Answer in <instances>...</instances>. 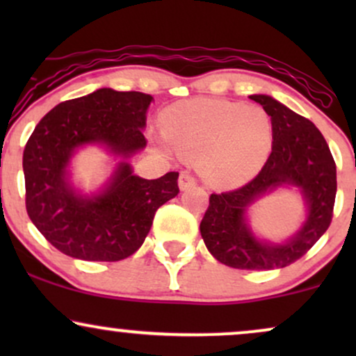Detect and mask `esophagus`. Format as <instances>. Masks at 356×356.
Here are the masks:
<instances>
[{
	"mask_svg": "<svg viewBox=\"0 0 356 356\" xmlns=\"http://www.w3.org/2000/svg\"><path fill=\"white\" fill-rule=\"evenodd\" d=\"M195 182H197V181H195V177L189 172V170H182L181 175H179V187H181L182 191H186V189H189V187L195 186Z\"/></svg>",
	"mask_w": 356,
	"mask_h": 356,
	"instance_id": "obj_1",
	"label": "esophagus"
}]
</instances>
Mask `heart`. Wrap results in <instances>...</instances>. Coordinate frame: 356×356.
I'll use <instances>...</instances> for the list:
<instances>
[{
    "label": "heart",
    "mask_w": 356,
    "mask_h": 356,
    "mask_svg": "<svg viewBox=\"0 0 356 356\" xmlns=\"http://www.w3.org/2000/svg\"><path fill=\"white\" fill-rule=\"evenodd\" d=\"M165 136L184 157L197 159L206 181L219 187L246 182L266 162L273 124L259 105L229 100H191L174 105L164 117ZM169 150L165 140H159Z\"/></svg>",
    "instance_id": "heart-1"
}]
</instances>
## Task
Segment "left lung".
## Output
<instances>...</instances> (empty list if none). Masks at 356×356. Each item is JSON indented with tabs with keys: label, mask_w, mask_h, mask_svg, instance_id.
<instances>
[{
	"label": "left lung",
	"mask_w": 356,
	"mask_h": 356,
	"mask_svg": "<svg viewBox=\"0 0 356 356\" xmlns=\"http://www.w3.org/2000/svg\"><path fill=\"white\" fill-rule=\"evenodd\" d=\"M273 124V150L266 164L243 187L211 194L201 220V234L219 263L236 269H276L305 256L332 224L337 195V164L320 130L308 118L268 95H251ZM296 185L309 204V219L284 245L257 241L248 231L243 211L275 186Z\"/></svg>",
	"instance_id": "obj_1"
}]
</instances>
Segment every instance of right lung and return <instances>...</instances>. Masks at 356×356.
Segmentation results:
<instances>
[{"label": "right lung", "mask_w": 356, "mask_h": 356, "mask_svg": "<svg viewBox=\"0 0 356 356\" xmlns=\"http://www.w3.org/2000/svg\"><path fill=\"white\" fill-rule=\"evenodd\" d=\"M152 97L100 88L61 102L44 115L23 152L26 212L44 239L63 254L83 261H120L149 234L155 211L179 194V172L137 177L120 162L107 191L76 195L67 181L73 150L100 142L129 159L144 149L145 112Z\"/></svg>", "instance_id": "add662e5"}]
</instances>
